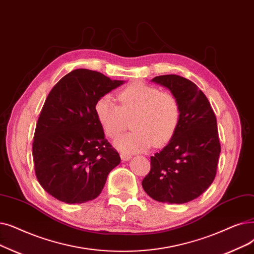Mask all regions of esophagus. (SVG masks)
Here are the masks:
<instances>
[{"label":"esophagus","instance_id":"esophagus-1","mask_svg":"<svg viewBox=\"0 0 254 254\" xmlns=\"http://www.w3.org/2000/svg\"><path fill=\"white\" fill-rule=\"evenodd\" d=\"M120 158H121V160H123L124 162L125 161H128V160H130V156L129 154H127V153H125V152H120Z\"/></svg>","mask_w":254,"mask_h":254}]
</instances>
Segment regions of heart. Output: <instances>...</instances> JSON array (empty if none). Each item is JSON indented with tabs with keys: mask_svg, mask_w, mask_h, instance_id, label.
Masks as SVG:
<instances>
[{
	"mask_svg": "<svg viewBox=\"0 0 254 254\" xmlns=\"http://www.w3.org/2000/svg\"><path fill=\"white\" fill-rule=\"evenodd\" d=\"M117 98L104 95L94 105V113L104 133L116 138L130 118L134 130L115 140V146L125 153L144 151L151 145L161 147L172 139L179 127L181 108L178 98L157 87L134 82L121 89Z\"/></svg>",
	"mask_w": 254,
	"mask_h": 254,
	"instance_id": "b5f03b06",
	"label": "heart"
}]
</instances>
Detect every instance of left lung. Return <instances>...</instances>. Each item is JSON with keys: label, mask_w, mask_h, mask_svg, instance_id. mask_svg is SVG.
<instances>
[{"label": "left lung", "mask_w": 254, "mask_h": 254, "mask_svg": "<svg viewBox=\"0 0 254 254\" xmlns=\"http://www.w3.org/2000/svg\"><path fill=\"white\" fill-rule=\"evenodd\" d=\"M178 98L179 127L168 144L150 157V171L142 187L160 202L186 203L200 196L215 180L221 151L217 119L204 93L181 75L151 80Z\"/></svg>", "instance_id": "left-lung-1"}]
</instances>
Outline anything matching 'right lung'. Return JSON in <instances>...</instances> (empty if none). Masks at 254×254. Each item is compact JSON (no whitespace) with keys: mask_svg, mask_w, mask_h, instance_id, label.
<instances>
[{"mask_svg":"<svg viewBox=\"0 0 254 254\" xmlns=\"http://www.w3.org/2000/svg\"><path fill=\"white\" fill-rule=\"evenodd\" d=\"M124 81L85 68L74 69L53 87L40 112L33 141L36 178L65 203L94 199L120 163L94 113L98 98Z\"/></svg>","mask_w":254,"mask_h":254,"instance_id":"add662e5","label":"right lung"}]
</instances>
